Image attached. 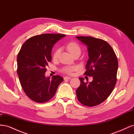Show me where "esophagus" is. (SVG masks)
Returning a JSON list of instances; mask_svg holds the SVG:
<instances>
[{
    "label": "esophagus",
    "mask_w": 134,
    "mask_h": 134,
    "mask_svg": "<svg viewBox=\"0 0 134 134\" xmlns=\"http://www.w3.org/2000/svg\"><path fill=\"white\" fill-rule=\"evenodd\" d=\"M64 80H67V79L68 80V79H71V78L70 76H65V77H64Z\"/></svg>",
    "instance_id": "34e87169"
}]
</instances>
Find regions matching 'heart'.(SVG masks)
<instances>
[{"label":"heart","instance_id":"obj_1","mask_svg":"<svg viewBox=\"0 0 134 134\" xmlns=\"http://www.w3.org/2000/svg\"><path fill=\"white\" fill-rule=\"evenodd\" d=\"M67 48L70 53L72 55L76 52H80V48L78 44L75 42H70L67 44ZM60 53V49L57 48L54 52L53 55L54 59H57ZM76 69L75 66H66L62 69V71L68 74H71Z\"/></svg>","mask_w":134,"mask_h":134}]
</instances>
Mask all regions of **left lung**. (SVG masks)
<instances>
[{
  "instance_id": "left-lung-1",
  "label": "left lung",
  "mask_w": 134,
  "mask_h": 134,
  "mask_svg": "<svg viewBox=\"0 0 134 134\" xmlns=\"http://www.w3.org/2000/svg\"><path fill=\"white\" fill-rule=\"evenodd\" d=\"M76 38L87 46L89 59L84 75L93 76L90 83L79 78L80 85L76 91V96L85 106H95L104 102L114 89L118 60L112 47L104 40L90 36Z\"/></svg>"
}]
</instances>
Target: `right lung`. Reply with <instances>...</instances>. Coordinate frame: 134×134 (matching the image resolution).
Instances as JSON below:
<instances>
[{
  "label": "right lung",
  "mask_w": 134,
  "mask_h": 134,
  "mask_svg": "<svg viewBox=\"0 0 134 134\" xmlns=\"http://www.w3.org/2000/svg\"><path fill=\"white\" fill-rule=\"evenodd\" d=\"M66 35L46 34L28 38L17 56V74L26 95L37 103L47 102L53 97L64 80L63 77H46V67L51 61L52 47Z\"/></svg>",
  "instance_id": "obj_1"
}]
</instances>
